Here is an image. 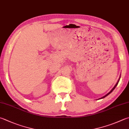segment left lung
<instances>
[{
	"label": "left lung",
	"mask_w": 129,
	"mask_h": 129,
	"mask_svg": "<svg viewBox=\"0 0 129 129\" xmlns=\"http://www.w3.org/2000/svg\"><path fill=\"white\" fill-rule=\"evenodd\" d=\"M120 78H119V79H118V81L117 82V83H116V84L115 85V86H114V87H113V88H112V90H111V91H110V92H109V93H108V94H107L106 95H104V96H103V97H102V98H100V99H103V98H105V97H106V96H107V95H109V94H111V93H112V91H113V90L115 89V87H116V86H117V85H118V82H119V81H120Z\"/></svg>",
	"instance_id": "8db88e82"
}]
</instances>
